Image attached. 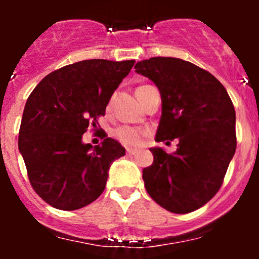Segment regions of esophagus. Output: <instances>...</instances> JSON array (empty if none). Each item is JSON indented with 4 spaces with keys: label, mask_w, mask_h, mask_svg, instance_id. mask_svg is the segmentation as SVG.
<instances>
[{
    "label": "esophagus",
    "mask_w": 259,
    "mask_h": 259,
    "mask_svg": "<svg viewBox=\"0 0 259 259\" xmlns=\"http://www.w3.org/2000/svg\"><path fill=\"white\" fill-rule=\"evenodd\" d=\"M127 154L128 155H136L137 154V150L136 149H130V148H128V149H127Z\"/></svg>",
    "instance_id": "esophagus-1"
}]
</instances>
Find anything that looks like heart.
Returning <instances> with one entry per match:
<instances>
[{"label":"heart","mask_w":259,"mask_h":259,"mask_svg":"<svg viewBox=\"0 0 259 259\" xmlns=\"http://www.w3.org/2000/svg\"><path fill=\"white\" fill-rule=\"evenodd\" d=\"M145 87L148 85L139 87V88L136 89V92L137 91H140V89L145 88ZM114 135H115V137L120 141V143L124 144V145L127 146H137L140 145L141 141H143V131L136 130V128L128 127V125L119 127Z\"/></svg>","instance_id":"1"}]
</instances>
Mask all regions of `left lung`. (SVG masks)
Masks as SVG:
<instances>
[{
  "label": "left lung",
  "mask_w": 259,
  "mask_h": 259,
  "mask_svg": "<svg viewBox=\"0 0 259 259\" xmlns=\"http://www.w3.org/2000/svg\"><path fill=\"white\" fill-rule=\"evenodd\" d=\"M135 68L161 93L155 141L179 140L172 154L150 148L154 161L143 170L146 192L168 211H194L219 191L236 150L232 101L217 77L191 62L154 57Z\"/></svg>",
  "instance_id": "8db88e82"
}]
</instances>
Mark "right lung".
Wrapping results in <instances>:
<instances>
[{
	"label": "right lung",
	"mask_w": 259,
	"mask_h": 259,
	"mask_svg": "<svg viewBox=\"0 0 259 259\" xmlns=\"http://www.w3.org/2000/svg\"><path fill=\"white\" fill-rule=\"evenodd\" d=\"M134 65V59L76 62L53 71L29 95L18 146L32 188L50 206L81 209L104 192L110 164L125 149L106 134L95 148L81 139L89 125L97 127Z\"/></svg>",
	"instance_id": "add662e5"
}]
</instances>
